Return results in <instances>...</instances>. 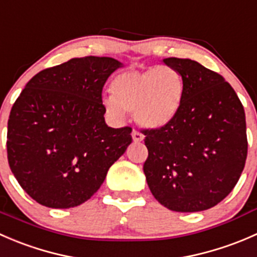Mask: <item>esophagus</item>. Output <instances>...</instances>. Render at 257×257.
I'll return each mask as SVG.
<instances>
[{"instance_id": "esophagus-1", "label": "esophagus", "mask_w": 257, "mask_h": 257, "mask_svg": "<svg viewBox=\"0 0 257 257\" xmlns=\"http://www.w3.org/2000/svg\"><path fill=\"white\" fill-rule=\"evenodd\" d=\"M132 138H133V141L136 142V143H141V142L144 139V136L142 133H139V132L133 131V133H132Z\"/></svg>"}]
</instances>
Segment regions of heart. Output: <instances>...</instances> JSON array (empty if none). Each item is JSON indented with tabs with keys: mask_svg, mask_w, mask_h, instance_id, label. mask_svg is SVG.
Returning a JSON list of instances; mask_svg holds the SVG:
<instances>
[{
	"mask_svg": "<svg viewBox=\"0 0 257 257\" xmlns=\"http://www.w3.org/2000/svg\"><path fill=\"white\" fill-rule=\"evenodd\" d=\"M112 95L103 99L105 110L114 119H123L133 112L139 125L158 129L167 125L180 107L184 82L172 66L131 69L112 80Z\"/></svg>",
	"mask_w": 257,
	"mask_h": 257,
	"instance_id": "1",
	"label": "heart"
}]
</instances>
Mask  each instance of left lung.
I'll list each match as a JSON object with an SVG mask.
<instances>
[{"mask_svg": "<svg viewBox=\"0 0 257 257\" xmlns=\"http://www.w3.org/2000/svg\"><path fill=\"white\" fill-rule=\"evenodd\" d=\"M163 62L181 74L183 99L167 125L143 131L144 174L163 206L203 211L224 200L239 181L247 157L245 110L216 72L188 58Z\"/></svg>", "mask_w": 257, "mask_h": 257, "instance_id": "obj_1", "label": "left lung"}]
</instances>
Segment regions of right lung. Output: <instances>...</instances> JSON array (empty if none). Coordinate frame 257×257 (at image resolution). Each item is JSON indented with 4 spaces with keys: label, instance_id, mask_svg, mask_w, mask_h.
<instances>
[{
    "label": "right lung",
    "instance_id": "1",
    "mask_svg": "<svg viewBox=\"0 0 257 257\" xmlns=\"http://www.w3.org/2000/svg\"><path fill=\"white\" fill-rule=\"evenodd\" d=\"M119 67L110 57L72 58L36 74L15 102L9 164L41 205L68 209L87 201L132 143V128L104 120L102 90Z\"/></svg>",
    "mask_w": 257,
    "mask_h": 257
}]
</instances>
